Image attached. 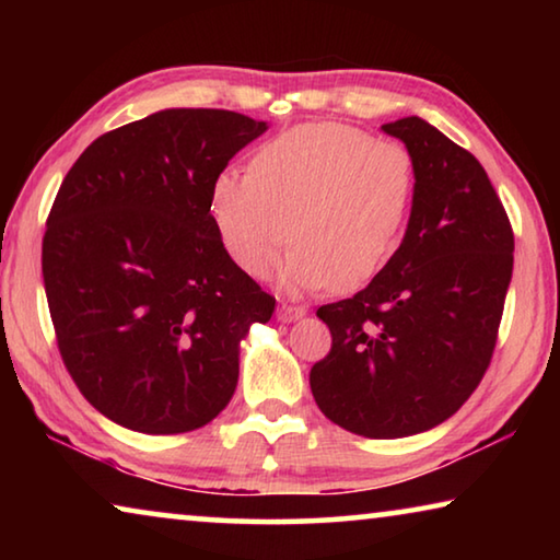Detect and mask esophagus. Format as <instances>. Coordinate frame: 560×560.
<instances>
[{"instance_id":"obj_1","label":"esophagus","mask_w":560,"mask_h":560,"mask_svg":"<svg viewBox=\"0 0 560 560\" xmlns=\"http://www.w3.org/2000/svg\"><path fill=\"white\" fill-rule=\"evenodd\" d=\"M301 316H306V306H291V303H281L277 308V318L281 324H291V320H296Z\"/></svg>"}]
</instances>
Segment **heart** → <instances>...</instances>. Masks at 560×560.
<instances>
[{"label":"heart","mask_w":560,"mask_h":560,"mask_svg":"<svg viewBox=\"0 0 560 560\" xmlns=\"http://www.w3.org/2000/svg\"><path fill=\"white\" fill-rule=\"evenodd\" d=\"M415 183L402 143L346 122H306L267 140L249 173L222 170L210 214L224 252L249 277H267L291 236L283 289L355 291L400 244Z\"/></svg>","instance_id":"b5f03b06"}]
</instances>
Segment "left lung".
I'll return each mask as SVG.
<instances>
[{
	"label": "left lung",
	"instance_id": "8db88e82",
	"mask_svg": "<svg viewBox=\"0 0 560 560\" xmlns=\"http://www.w3.org/2000/svg\"><path fill=\"white\" fill-rule=\"evenodd\" d=\"M383 130L415 160L410 222L363 291L316 311L334 346L308 377L320 412L371 440L432 430L469 400L514 269V232L479 160L417 116Z\"/></svg>",
	"mask_w": 560,
	"mask_h": 560
}]
</instances>
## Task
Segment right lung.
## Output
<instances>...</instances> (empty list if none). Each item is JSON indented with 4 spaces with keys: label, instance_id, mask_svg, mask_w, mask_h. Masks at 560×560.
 <instances>
[{
    "label": "right lung",
    "instance_id": "right-lung-1",
    "mask_svg": "<svg viewBox=\"0 0 560 560\" xmlns=\"http://www.w3.org/2000/svg\"><path fill=\"white\" fill-rule=\"evenodd\" d=\"M269 126L167 108L93 140L46 220L42 271L81 395L120 428L179 434L232 400L240 343L277 301L224 252L212 179Z\"/></svg>",
    "mask_w": 560,
    "mask_h": 560
}]
</instances>
